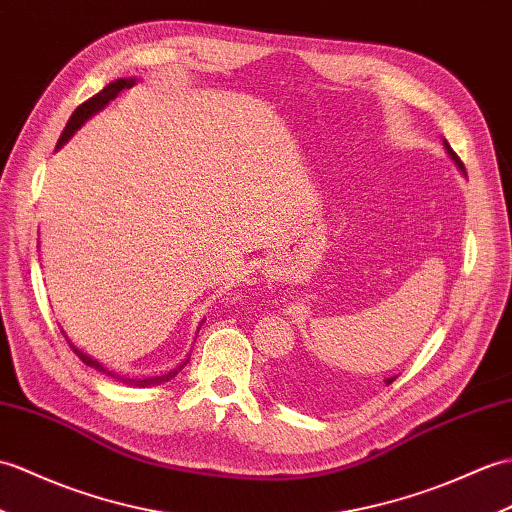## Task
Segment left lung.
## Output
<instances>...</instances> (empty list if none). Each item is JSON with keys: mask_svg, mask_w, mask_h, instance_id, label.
<instances>
[{"mask_svg": "<svg viewBox=\"0 0 512 512\" xmlns=\"http://www.w3.org/2000/svg\"><path fill=\"white\" fill-rule=\"evenodd\" d=\"M445 150H447V154H449V157H451V159H454V161H456V165H458V168H460V170H462V172H465V165H462V161H460V157H458V154H456V152H454V150H451V146H449V144H447V141H445ZM465 174H467V172H465ZM395 379H397V377H390V379H386V384H392V382H395Z\"/></svg>", "mask_w": 512, "mask_h": 512, "instance_id": "8db88e82", "label": "left lung"}]
</instances>
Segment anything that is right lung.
<instances>
[{
  "label": "right lung",
  "mask_w": 512,
  "mask_h": 512,
  "mask_svg": "<svg viewBox=\"0 0 512 512\" xmlns=\"http://www.w3.org/2000/svg\"><path fill=\"white\" fill-rule=\"evenodd\" d=\"M135 85V80L133 78H120V80H115V82H111V85H106L100 93H95L93 98H89V100H85L82 102L78 109L71 113V117H69V122H67V126H65V130H63V135H61V139H58V144H56V148H61L65 141L74 135V130H78L80 126H82V122L85 120H89V117L93 115V113H98L100 109H104L106 104H109L117 93L120 91H124V89H128V87H133ZM67 338V336H65ZM69 342V340H67ZM69 347H71V351H74L78 358L85 362L87 366H91V368H95V371H102V373H106V375H111V377H115V379H120V382H124V384H128V386H139V388H148V386H154V384H163V382H168V379H172L178 371H183V366L189 362V358L183 362V364H178L174 371H170V373H165V375H154V377H146V379H128V377H120V375H113L111 371H106V368L100 364V362H95L93 358H89V355H85L82 351H78L74 344L69 342Z\"/></svg>",
  "instance_id": "right-lung-1"
}]
</instances>
